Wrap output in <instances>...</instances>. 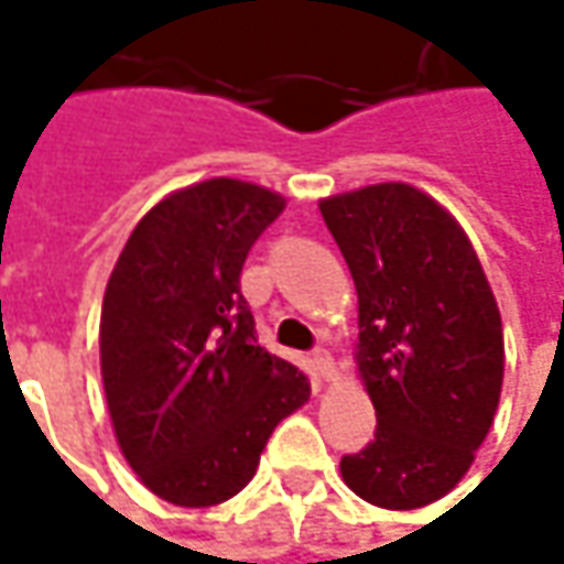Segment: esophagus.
<instances>
[{"mask_svg":"<svg viewBox=\"0 0 564 564\" xmlns=\"http://www.w3.org/2000/svg\"><path fill=\"white\" fill-rule=\"evenodd\" d=\"M312 362H315V369H318V376H322V379L334 381L337 369H334V356H330L328 350H315V354H312Z\"/></svg>","mask_w":564,"mask_h":564,"instance_id":"esophagus-1","label":"esophagus"}]
</instances>
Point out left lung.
<instances>
[{
	"label": "left lung",
	"mask_w": 564,
	"mask_h": 564,
	"mask_svg": "<svg viewBox=\"0 0 564 564\" xmlns=\"http://www.w3.org/2000/svg\"><path fill=\"white\" fill-rule=\"evenodd\" d=\"M318 208L354 274L356 369L379 420L340 477L391 511L438 502L499 410L505 337L492 286L452 210L413 185H362Z\"/></svg>",
	"instance_id": "obj_1"
}]
</instances>
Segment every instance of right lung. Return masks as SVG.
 <instances>
[{"label": "right lung", "mask_w": 564, "mask_h": 564, "mask_svg": "<svg viewBox=\"0 0 564 564\" xmlns=\"http://www.w3.org/2000/svg\"><path fill=\"white\" fill-rule=\"evenodd\" d=\"M286 198L214 176L160 198L116 258L100 376L119 452L163 502L210 508L256 477L308 379L256 344L239 274Z\"/></svg>", "instance_id": "obj_1"}]
</instances>
